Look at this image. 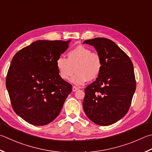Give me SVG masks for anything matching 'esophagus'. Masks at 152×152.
Masks as SVG:
<instances>
[{
    "label": "esophagus",
    "mask_w": 152,
    "mask_h": 152,
    "mask_svg": "<svg viewBox=\"0 0 152 152\" xmlns=\"http://www.w3.org/2000/svg\"><path fill=\"white\" fill-rule=\"evenodd\" d=\"M78 90V88H77V87H76V86H73L72 87V91H77Z\"/></svg>",
    "instance_id": "esophagus-1"
}]
</instances>
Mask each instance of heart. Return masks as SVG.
<instances>
[{
    "instance_id": "b5f03b06",
    "label": "heart",
    "mask_w": 152,
    "mask_h": 152,
    "mask_svg": "<svg viewBox=\"0 0 152 152\" xmlns=\"http://www.w3.org/2000/svg\"><path fill=\"white\" fill-rule=\"evenodd\" d=\"M56 67L59 76L63 80H69L74 72L76 74L71 79V82L81 86L88 80L96 79L101 73L103 61L99 53L83 45L70 50L67 58L60 56L56 61Z\"/></svg>"
}]
</instances>
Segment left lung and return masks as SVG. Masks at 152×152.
Here are the masks:
<instances>
[{"mask_svg": "<svg viewBox=\"0 0 152 152\" xmlns=\"http://www.w3.org/2000/svg\"><path fill=\"white\" fill-rule=\"evenodd\" d=\"M83 43L94 46L103 61L99 76L85 88L84 111L94 123L111 125L127 113L131 104L136 90L132 62L109 39L97 37Z\"/></svg>", "mask_w": 152, "mask_h": 152, "instance_id": "obj_1", "label": "left lung"}]
</instances>
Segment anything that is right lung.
<instances>
[{
	"instance_id": "add662e5",
	"label": "right lung",
	"mask_w": 152,
	"mask_h": 152,
	"mask_svg": "<svg viewBox=\"0 0 152 152\" xmlns=\"http://www.w3.org/2000/svg\"><path fill=\"white\" fill-rule=\"evenodd\" d=\"M70 41H36L12 60L6 86L14 112L29 124L43 126L55 119L72 92L56 67Z\"/></svg>"
}]
</instances>
